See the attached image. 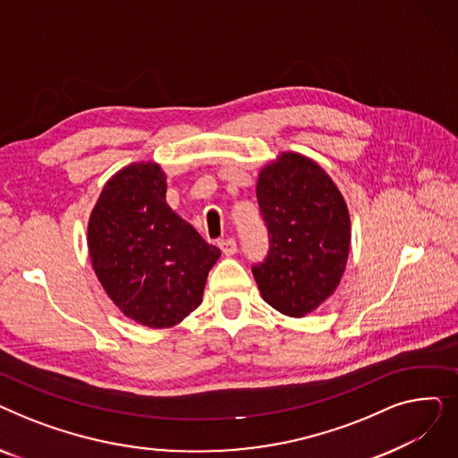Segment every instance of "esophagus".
Listing matches in <instances>:
<instances>
[{"label": "esophagus", "instance_id": "esophagus-1", "mask_svg": "<svg viewBox=\"0 0 458 458\" xmlns=\"http://www.w3.org/2000/svg\"><path fill=\"white\" fill-rule=\"evenodd\" d=\"M219 249H221V250H223V254H226V256L235 254V252H237V243H235V239H233V237L221 239V242H219Z\"/></svg>", "mask_w": 458, "mask_h": 458}]
</instances>
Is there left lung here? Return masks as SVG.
<instances>
[{
    "label": "left lung",
    "mask_w": 458,
    "mask_h": 458,
    "mask_svg": "<svg viewBox=\"0 0 458 458\" xmlns=\"http://www.w3.org/2000/svg\"><path fill=\"white\" fill-rule=\"evenodd\" d=\"M256 197L269 237L266 258L252 263L259 293L282 314L302 318L334 293L345 271V200L318 163L293 152L263 168Z\"/></svg>",
    "instance_id": "left-lung-1"
}]
</instances>
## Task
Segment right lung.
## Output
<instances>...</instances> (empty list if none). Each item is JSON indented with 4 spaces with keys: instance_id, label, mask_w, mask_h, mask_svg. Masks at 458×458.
Masks as SVG:
<instances>
[{
    "instance_id": "add662e5",
    "label": "right lung",
    "mask_w": 458,
    "mask_h": 458,
    "mask_svg": "<svg viewBox=\"0 0 458 458\" xmlns=\"http://www.w3.org/2000/svg\"><path fill=\"white\" fill-rule=\"evenodd\" d=\"M156 163H133L104 187L89 221L96 276L130 319L150 328L180 323L202 302L221 250L165 202Z\"/></svg>"
}]
</instances>
